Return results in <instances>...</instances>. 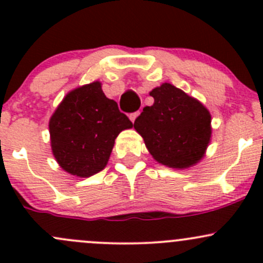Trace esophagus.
<instances>
[{"mask_svg":"<svg viewBox=\"0 0 263 263\" xmlns=\"http://www.w3.org/2000/svg\"><path fill=\"white\" fill-rule=\"evenodd\" d=\"M139 115H140V112H135V113H131V115H129V119H131L132 122H135V119H136L137 117H139Z\"/></svg>","mask_w":263,"mask_h":263,"instance_id":"34e87169","label":"esophagus"}]
</instances>
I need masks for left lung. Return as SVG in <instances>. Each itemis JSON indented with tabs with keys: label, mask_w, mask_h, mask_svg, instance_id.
Instances as JSON below:
<instances>
[{
	"label": "left lung",
	"mask_w": 263,
	"mask_h": 263,
	"mask_svg": "<svg viewBox=\"0 0 263 263\" xmlns=\"http://www.w3.org/2000/svg\"><path fill=\"white\" fill-rule=\"evenodd\" d=\"M154 104L145 107L134 127L159 163L188 168L201 160L211 137V116L195 98L171 84L150 92Z\"/></svg>",
	"instance_id": "obj_1"
}]
</instances>
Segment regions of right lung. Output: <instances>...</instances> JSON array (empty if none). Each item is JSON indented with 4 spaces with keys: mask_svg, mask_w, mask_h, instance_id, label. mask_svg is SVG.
Segmentation results:
<instances>
[{
    "mask_svg": "<svg viewBox=\"0 0 263 263\" xmlns=\"http://www.w3.org/2000/svg\"><path fill=\"white\" fill-rule=\"evenodd\" d=\"M134 126L99 81L68 92L49 121L53 155L63 171L86 177L107 165L119 132Z\"/></svg>",
    "mask_w": 263,
    "mask_h": 263,
    "instance_id": "right-lung-1",
    "label": "right lung"
}]
</instances>
